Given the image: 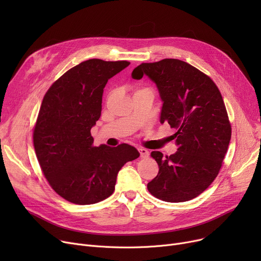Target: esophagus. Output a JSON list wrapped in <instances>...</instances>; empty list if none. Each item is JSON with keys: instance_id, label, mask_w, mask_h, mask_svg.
I'll return each instance as SVG.
<instances>
[{"instance_id": "esophagus-1", "label": "esophagus", "mask_w": 261, "mask_h": 261, "mask_svg": "<svg viewBox=\"0 0 261 261\" xmlns=\"http://www.w3.org/2000/svg\"><path fill=\"white\" fill-rule=\"evenodd\" d=\"M139 151H140V154H141L142 159H147L150 155L149 151H148L147 149H145V148H139Z\"/></svg>"}]
</instances>
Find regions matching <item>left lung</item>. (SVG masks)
Instances as JSON below:
<instances>
[{
	"instance_id": "1",
	"label": "left lung",
	"mask_w": 261,
	"mask_h": 261,
	"mask_svg": "<svg viewBox=\"0 0 261 261\" xmlns=\"http://www.w3.org/2000/svg\"><path fill=\"white\" fill-rule=\"evenodd\" d=\"M147 75L156 85L163 101L160 121L171 128L177 151L163 156L152 151L159 173L147 188L166 202L198 197L219 173L231 136L225 105L215 82L195 66L179 59L142 63L132 78Z\"/></svg>"
}]
</instances>
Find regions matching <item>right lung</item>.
I'll return each instance as SVG.
<instances>
[{"instance_id":"add662e5","label":"right lung","mask_w":261,"mask_h":261,"mask_svg":"<svg viewBox=\"0 0 261 261\" xmlns=\"http://www.w3.org/2000/svg\"><path fill=\"white\" fill-rule=\"evenodd\" d=\"M128 61L90 59L48 89L34 129L37 159L51 188L66 201L87 205L113 194L117 173L140 156L128 144L93 146L91 129L101 114L103 89Z\"/></svg>"}]
</instances>
